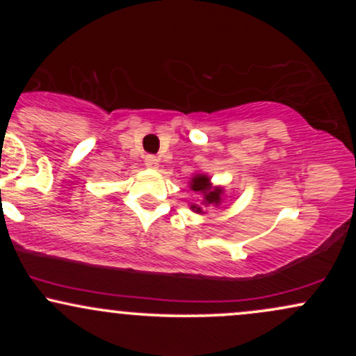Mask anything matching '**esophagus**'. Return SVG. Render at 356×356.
Listing matches in <instances>:
<instances>
[{
	"mask_svg": "<svg viewBox=\"0 0 356 356\" xmlns=\"http://www.w3.org/2000/svg\"><path fill=\"white\" fill-rule=\"evenodd\" d=\"M145 165L149 167V169H157V167H159V159L155 157V155H147V157H145Z\"/></svg>",
	"mask_w": 356,
	"mask_h": 356,
	"instance_id": "esophagus-1",
	"label": "esophagus"
}]
</instances>
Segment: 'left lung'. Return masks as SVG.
Instances as JSON below:
<instances>
[{
  "label": "left lung",
  "mask_w": 356,
  "mask_h": 356,
  "mask_svg": "<svg viewBox=\"0 0 356 356\" xmlns=\"http://www.w3.org/2000/svg\"><path fill=\"white\" fill-rule=\"evenodd\" d=\"M191 184V189L195 191V192H201L204 195V201L202 204L204 206H219L220 201H222V187H214L211 184V179L207 177V175L204 174H197L192 177ZM191 209L194 212H197V214H204V209L201 206H197V204H192Z\"/></svg>",
  "instance_id": "8db88e82"
}]
</instances>
